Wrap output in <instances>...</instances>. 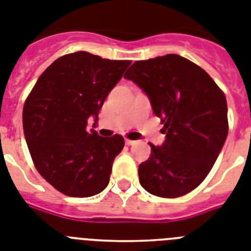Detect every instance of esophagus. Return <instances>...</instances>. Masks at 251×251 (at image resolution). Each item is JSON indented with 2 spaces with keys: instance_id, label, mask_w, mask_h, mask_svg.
Segmentation results:
<instances>
[{
  "instance_id": "1",
  "label": "esophagus",
  "mask_w": 251,
  "mask_h": 251,
  "mask_svg": "<svg viewBox=\"0 0 251 251\" xmlns=\"http://www.w3.org/2000/svg\"><path fill=\"white\" fill-rule=\"evenodd\" d=\"M125 143L127 145H132V144H135V140H131V139H125Z\"/></svg>"
}]
</instances>
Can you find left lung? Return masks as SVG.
<instances>
[{
    "mask_svg": "<svg viewBox=\"0 0 251 251\" xmlns=\"http://www.w3.org/2000/svg\"><path fill=\"white\" fill-rule=\"evenodd\" d=\"M125 79L148 96L166 140L139 165L148 193L178 198L203 182L228 134L227 102L205 71L178 54L136 61Z\"/></svg>",
    "mask_w": 251,
    "mask_h": 251,
    "instance_id": "obj_1",
    "label": "left lung"
}]
</instances>
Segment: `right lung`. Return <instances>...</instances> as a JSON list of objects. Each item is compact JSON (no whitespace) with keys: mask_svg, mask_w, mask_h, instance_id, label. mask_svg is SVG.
Returning a JSON list of instances; mask_svg holds the SVG:
<instances>
[{"mask_svg":"<svg viewBox=\"0 0 251 251\" xmlns=\"http://www.w3.org/2000/svg\"><path fill=\"white\" fill-rule=\"evenodd\" d=\"M131 61L106 60L89 52L65 54L48 66L25 100L23 126L38 172L54 189L76 198L107 187L112 163L125 142L88 131Z\"/></svg>","mask_w":251,"mask_h":251,"instance_id":"1","label":"right lung"}]
</instances>
